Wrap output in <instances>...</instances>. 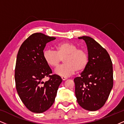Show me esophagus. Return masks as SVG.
I'll use <instances>...</instances> for the list:
<instances>
[{
    "mask_svg": "<svg viewBox=\"0 0 124 124\" xmlns=\"http://www.w3.org/2000/svg\"><path fill=\"white\" fill-rule=\"evenodd\" d=\"M62 80H65L66 79H67V78H66V77H62Z\"/></svg>",
    "mask_w": 124,
    "mask_h": 124,
    "instance_id": "1",
    "label": "esophagus"
}]
</instances>
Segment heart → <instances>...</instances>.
Segmentation results:
<instances>
[{
    "label": "heart",
    "instance_id": "1",
    "mask_svg": "<svg viewBox=\"0 0 124 124\" xmlns=\"http://www.w3.org/2000/svg\"><path fill=\"white\" fill-rule=\"evenodd\" d=\"M56 51L45 49L43 52L44 60L52 67H57L62 59L64 64L55 70V74L62 77H68L86 68L88 62V55L85 50L78 49L77 46L68 42H63L55 45Z\"/></svg>",
    "mask_w": 124,
    "mask_h": 124
}]
</instances>
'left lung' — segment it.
Wrapping results in <instances>:
<instances>
[{"mask_svg":"<svg viewBox=\"0 0 124 124\" xmlns=\"http://www.w3.org/2000/svg\"><path fill=\"white\" fill-rule=\"evenodd\" d=\"M87 45L88 62L80 77L74 79L79 105L88 111H96L105 105L113 85V72L109 53L93 38L78 37Z\"/></svg>","mask_w":124,"mask_h":124,"instance_id":"8db88e82","label":"left lung"}]
</instances>
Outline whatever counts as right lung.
<instances>
[{
  "instance_id": "right-lung-1",
  "label": "right lung",
  "mask_w": 124,
  "mask_h": 124,
  "mask_svg": "<svg viewBox=\"0 0 124 124\" xmlns=\"http://www.w3.org/2000/svg\"><path fill=\"white\" fill-rule=\"evenodd\" d=\"M55 39L41 33H34L18 51L15 70L16 91L23 104L33 113H41L49 109L62 82L60 76L51 75L52 70L43 57L46 44ZM46 77L50 79L44 82Z\"/></svg>"
}]
</instances>
